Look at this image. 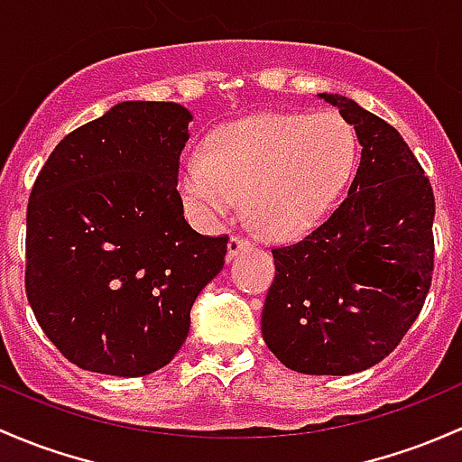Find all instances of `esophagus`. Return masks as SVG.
Wrapping results in <instances>:
<instances>
[{
	"label": "esophagus",
	"mask_w": 462,
	"mask_h": 462,
	"mask_svg": "<svg viewBox=\"0 0 462 462\" xmlns=\"http://www.w3.org/2000/svg\"><path fill=\"white\" fill-rule=\"evenodd\" d=\"M245 250H250V241L241 235H232L230 241H227V261L236 259Z\"/></svg>",
	"instance_id": "1"
}]
</instances>
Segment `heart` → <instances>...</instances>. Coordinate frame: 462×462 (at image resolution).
Returning a JSON list of instances; mask_svg holds the SVG:
<instances>
[{
	"label": "heart",
	"instance_id": "heart-1",
	"mask_svg": "<svg viewBox=\"0 0 462 462\" xmlns=\"http://www.w3.org/2000/svg\"><path fill=\"white\" fill-rule=\"evenodd\" d=\"M358 157L354 125L338 113L256 115L212 134L179 166V192L206 226L245 194L256 226L290 239L314 227L347 186Z\"/></svg>",
	"mask_w": 462,
	"mask_h": 462
}]
</instances>
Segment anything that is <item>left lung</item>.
Instances as JSON below:
<instances>
[{"label": "left lung", "instance_id": "1", "mask_svg": "<svg viewBox=\"0 0 462 462\" xmlns=\"http://www.w3.org/2000/svg\"><path fill=\"white\" fill-rule=\"evenodd\" d=\"M356 130L361 163L341 206L303 241L274 247L261 332L290 370L346 376L396 349L434 272V192L394 125L319 95Z\"/></svg>", "mask_w": 462, "mask_h": 462}]
</instances>
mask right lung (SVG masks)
Instances as JSON below:
<instances>
[{"label": "right lung", "instance_id": "obj_1", "mask_svg": "<svg viewBox=\"0 0 462 462\" xmlns=\"http://www.w3.org/2000/svg\"><path fill=\"white\" fill-rule=\"evenodd\" d=\"M190 119L174 101H121L66 134L37 174L26 296L81 370H162L186 343L194 299L223 270L227 236L192 230L177 192Z\"/></svg>", "mask_w": 462, "mask_h": 462}]
</instances>
